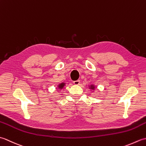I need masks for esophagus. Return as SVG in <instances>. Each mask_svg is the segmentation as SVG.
I'll return each mask as SVG.
<instances>
[{"instance_id": "1", "label": "esophagus", "mask_w": 146, "mask_h": 146, "mask_svg": "<svg viewBox=\"0 0 146 146\" xmlns=\"http://www.w3.org/2000/svg\"><path fill=\"white\" fill-rule=\"evenodd\" d=\"M80 81L79 80H76V81H74L73 82V83L74 84H75V85H80Z\"/></svg>"}]
</instances>
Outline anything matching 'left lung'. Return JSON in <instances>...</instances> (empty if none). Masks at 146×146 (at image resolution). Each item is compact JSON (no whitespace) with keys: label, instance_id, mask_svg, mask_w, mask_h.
Segmentation results:
<instances>
[{"label":"left lung","instance_id":"8db88e82","mask_svg":"<svg viewBox=\"0 0 146 146\" xmlns=\"http://www.w3.org/2000/svg\"><path fill=\"white\" fill-rule=\"evenodd\" d=\"M92 88H93V89H94V88H95V87H94V86H92Z\"/></svg>","mask_w":146,"mask_h":146}]
</instances>
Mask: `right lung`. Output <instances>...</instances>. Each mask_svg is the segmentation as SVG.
<instances>
[{
  "mask_svg": "<svg viewBox=\"0 0 146 146\" xmlns=\"http://www.w3.org/2000/svg\"><path fill=\"white\" fill-rule=\"evenodd\" d=\"M64 83H61V84H60V85H59V88H62L64 86Z\"/></svg>",
  "mask_w": 146,
  "mask_h": 146,
  "instance_id": "obj_1",
  "label": "right lung"
}]
</instances>
